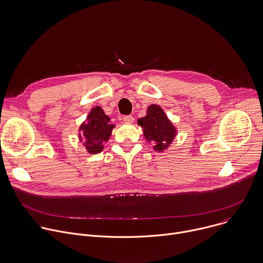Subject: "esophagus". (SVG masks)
I'll return each mask as SVG.
<instances>
[{"mask_svg": "<svg viewBox=\"0 0 263 263\" xmlns=\"http://www.w3.org/2000/svg\"><path fill=\"white\" fill-rule=\"evenodd\" d=\"M123 120L125 123H132L134 121V118L132 116H124Z\"/></svg>", "mask_w": 263, "mask_h": 263, "instance_id": "1", "label": "esophagus"}]
</instances>
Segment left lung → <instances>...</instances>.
Returning <instances> with one entry per match:
<instances>
[{
	"instance_id": "obj_1",
	"label": "left lung",
	"mask_w": 263,
	"mask_h": 263,
	"mask_svg": "<svg viewBox=\"0 0 263 263\" xmlns=\"http://www.w3.org/2000/svg\"><path fill=\"white\" fill-rule=\"evenodd\" d=\"M138 125L143 129L144 137L154 140L156 151L165 149L176 136V129L158 105H151L144 118L138 120Z\"/></svg>"
}]
</instances>
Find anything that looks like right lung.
Returning <instances> with one entry per match:
<instances>
[{"mask_svg": "<svg viewBox=\"0 0 263 263\" xmlns=\"http://www.w3.org/2000/svg\"><path fill=\"white\" fill-rule=\"evenodd\" d=\"M110 119L104 114L101 107L96 106L91 110L86 118V123H83L80 126V131H82V138L84 139L83 145L86 147L90 154H97L103 149V144L109 139L112 129L115 128L114 124H110Z\"/></svg>", "mask_w": 263, "mask_h": 263, "instance_id": "1", "label": "right lung"}]
</instances>
